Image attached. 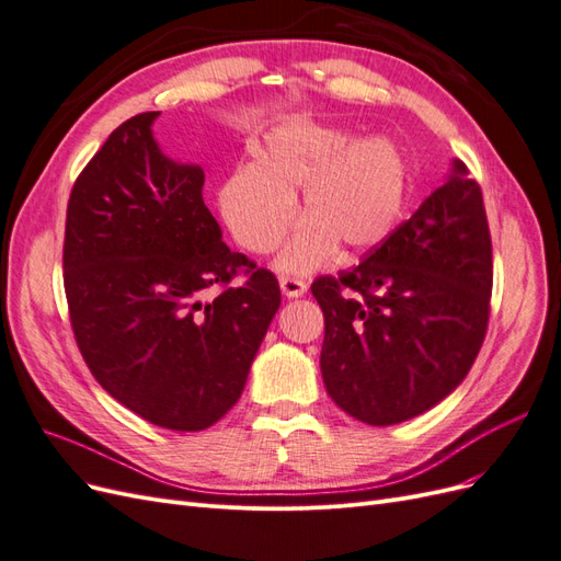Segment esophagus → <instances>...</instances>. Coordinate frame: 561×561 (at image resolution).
I'll return each instance as SVG.
<instances>
[{
  "label": "esophagus",
  "instance_id": "esophagus-1",
  "mask_svg": "<svg viewBox=\"0 0 561 561\" xmlns=\"http://www.w3.org/2000/svg\"><path fill=\"white\" fill-rule=\"evenodd\" d=\"M307 287H309L307 280L295 278V276H280V290L285 297H290V299L301 297L304 293H307Z\"/></svg>",
  "mask_w": 561,
  "mask_h": 561
}]
</instances>
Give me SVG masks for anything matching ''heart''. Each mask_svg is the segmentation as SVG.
<instances>
[{
	"instance_id": "1",
	"label": "heart",
	"mask_w": 561,
	"mask_h": 561,
	"mask_svg": "<svg viewBox=\"0 0 561 561\" xmlns=\"http://www.w3.org/2000/svg\"><path fill=\"white\" fill-rule=\"evenodd\" d=\"M307 222L280 252L278 268L311 274L339 243L360 254L379 248L404 215L407 165L386 138L353 140L316 124L274 130L254 163L219 186V210L239 245L252 254L276 250L297 222V194Z\"/></svg>"
}]
</instances>
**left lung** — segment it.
Listing matches in <instances>:
<instances>
[{"instance_id": "8db88e82", "label": "left lung", "mask_w": 561, "mask_h": 561, "mask_svg": "<svg viewBox=\"0 0 561 561\" xmlns=\"http://www.w3.org/2000/svg\"><path fill=\"white\" fill-rule=\"evenodd\" d=\"M491 283L482 190L454 161L449 180L358 266L313 280L328 396L369 426L428 412L478 358Z\"/></svg>"}]
</instances>
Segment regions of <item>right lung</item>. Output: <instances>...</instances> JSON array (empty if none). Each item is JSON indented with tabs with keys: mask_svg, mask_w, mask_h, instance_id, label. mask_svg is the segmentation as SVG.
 I'll list each match as a JSON object with an SVG mask.
<instances>
[{
	"mask_svg": "<svg viewBox=\"0 0 561 561\" xmlns=\"http://www.w3.org/2000/svg\"><path fill=\"white\" fill-rule=\"evenodd\" d=\"M157 116H130L79 173L62 278L95 381L154 426L196 433L241 398L280 287L227 248L203 203V168L163 154ZM239 273L247 283L231 286Z\"/></svg>",
	"mask_w": 561,
	"mask_h": 561,
	"instance_id": "right-lung-1",
	"label": "right lung"
}]
</instances>
